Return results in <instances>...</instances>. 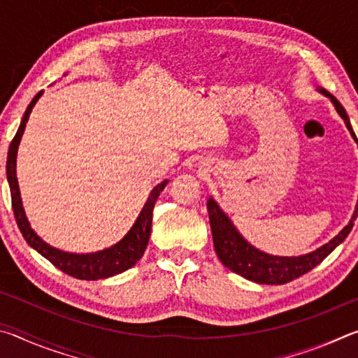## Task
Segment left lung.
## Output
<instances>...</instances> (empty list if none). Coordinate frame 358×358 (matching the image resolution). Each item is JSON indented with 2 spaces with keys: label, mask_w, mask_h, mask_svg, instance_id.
<instances>
[{
  "label": "left lung",
  "mask_w": 358,
  "mask_h": 358,
  "mask_svg": "<svg viewBox=\"0 0 358 358\" xmlns=\"http://www.w3.org/2000/svg\"><path fill=\"white\" fill-rule=\"evenodd\" d=\"M319 92L325 94L327 98H330L333 106L336 108V112L341 115V118L344 120V123H346L350 134H352L355 142L358 143L344 107L339 104V101L329 92H325L322 88H320ZM207 208L210 216L211 234H213V245L217 257H220L221 262L226 265L229 270L235 271V273L246 278V280L259 284H286L289 281L296 280V278H300L301 275L308 273V271L313 270L314 266L322 262L339 243H343V241L346 240L349 232L354 227V221L358 215L357 202L352 220H350L348 226L344 227L335 238H331L329 243L317 248L316 251H313L310 254H305V256L281 257L265 254L248 243L213 199H208Z\"/></svg>",
  "instance_id": "left-lung-1"
}]
</instances>
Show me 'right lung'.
Segmentation results:
<instances>
[{
  "label": "right lung",
  "mask_w": 358,
  "mask_h": 358,
  "mask_svg": "<svg viewBox=\"0 0 358 358\" xmlns=\"http://www.w3.org/2000/svg\"><path fill=\"white\" fill-rule=\"evenodd\" d=\"M42 93L44 92H39L34 96L33 101L29 102L27 112L22 118L19 131H17L15 137L12 138L10 147L8 151L6 173H8L10 197H12V208H14L17 226H19L23 238L27 240V243L31 248H34L41 256H44L47 260H50L58 270H62L66 275L77 278V280L94 281V280H102V278H110L118 273H123V271L131 268V266H134L143 256L145 250H147L150 232H151V221H153L155 203L169 181L164 180L162 183L155 186V189L150 192L148 201L145 202L141 215H138L137 221L134 222V226H132L129 232L124 235L123 240H120L118 243L113 245L112 248H107L104 251H98L92 254H72V252H64L62 250H57V248L47 245L45 241H42V238L36 235L31 226H29V222L25 216V210H23V205H22L19 181H17V175H15L17 150H19V143L22 141L23 131H25L29 113H31L34 104L38 102Z\"/></svg>",
  "instance_id": "obj_1"
}]
</instances>
